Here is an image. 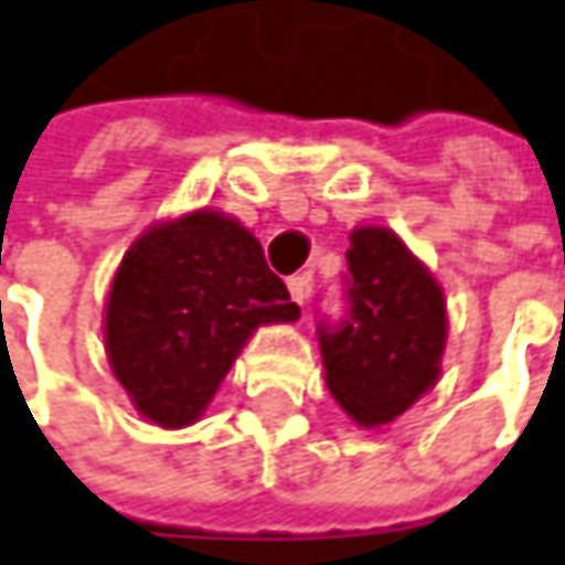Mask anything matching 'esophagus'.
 Segmentation results:
<instances>
[{"mask_svg":"<svg viewBox=\"0 0 565 565\" xmlns=\"http://www.w3.org/2000/svg\"><path fill=\"white\" fill-rule=\"evenodd\" d=\"M289 296H292L296 305H305V301H308V279H305V276H292V279H289Z\"/></svg>","mask_w":565,"mask_h":565,"instance_id":"esophagus-1","label":"esophagus"}]
</instances>
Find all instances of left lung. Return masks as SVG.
Here are the masks:
<instances>
[{
    "instance_id": "left-lung-1",
    "label": "left lung",
    "mask_w": 565,
    "mask_h": 565,
    "mask_svg": "<svg viewBox=\"0 0 565 565\" xmlns=\"http://www.w3.org/2000/svg\"><path fill=\"white\" fill-rule=\"evenodd\" d=\"M350 315L321 324L324 381L362 429L407 413L441 375L445 292L404 238L381 225L350 235Z\"/></svg>"
}]
</instances>
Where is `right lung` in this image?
Returning a JSON list of instances; mask_svg holds the SVG:
<instances>
[{"label":"right lung","mask_w":565,"mask_h":565,"mask_svg":"<svg viewBox=\"0 0 565 565\" xmlns=\"http://www.w3.org/2000/svg\"><path fill=\"white\" fill-rule=\"evenodd\" d=\"M298 315L254 232L203 206L129 244L104 301V350L142 419L184 429L206 413L257 327Z\"/></svg>","instance_id":"1"}]
</instances>
